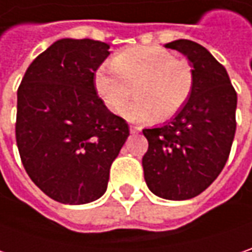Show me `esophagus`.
Masks as SVG:
<instances>
[{
    "instance_id": "34e87169",
    "label": "esophagus",
    "mask_w": 252,
    "mask_h": 252,
    "mask_svg": "<svg viewBox=\"0 0 252 252\" xmlns=\"http://www.w3.org/2000/svg\"><path fill=\"white\" fill-rule=\"evenodd\" d=\"M129 131H131V134H138V132H141V128L139 126H131Z\"/></svg>"
}]
</instances>
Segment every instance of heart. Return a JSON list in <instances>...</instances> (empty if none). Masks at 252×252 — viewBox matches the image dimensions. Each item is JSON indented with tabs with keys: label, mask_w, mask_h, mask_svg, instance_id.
Returning <instances> with one entry per match:
<instances>
[{
	"label": "heart",
	"mask_w": 252,
	"mask_h": 252,
	"mask_svg": "<svg viewBox=\"0 0 252 252\" xmlns=\"http://www.w3.org/2000/svg\"><path fill=\"white\" fill-rule=\"evenodd\" d=\"M113 69L100 67L94 76L95 92L115 114L131 97L138 98L126 110L131 121L169 120L186 104L193 89V70L183 59L159 46H132L113 59Z\"/></svg>",
	"instance_id": "b5f03b06"
}]
</instances>
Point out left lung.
<instances>
[{
    "mask_svg": "<svg viewBox=\"0 0 252 252\" xmlns=\"http://www.w3.org/2000/svg\"><path fill=\"white\" fill-rule=\"evenodd\" d=\"M165 48L188 58L193 89L175 118L142 131L148 139L144 178L159 197L188 200L206 190L224 168L237 126V93L224 66L202 45L178 39Z\"/></svg>",
    "mask_w": 252,
    "mask_h": 252,
    "instance_id": "left-lung-1",
    "label": "left lung"
}]
</instances>
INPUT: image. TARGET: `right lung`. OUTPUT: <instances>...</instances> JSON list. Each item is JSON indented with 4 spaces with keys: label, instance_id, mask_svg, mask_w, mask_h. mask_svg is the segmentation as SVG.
Instances as JSON below:
<instances>
[{
    "label": "right lung",
    "instance_id": "obj_1",
    "mask_svg": "<svg viewBox=\"0 0 252 252\" xmlns=\"http://www.w3.org/2000/svg\"><path fill=\"white\" fill-rule=\"evenodd\" d=\"M110 45L59 39L32 62L18 89L15 137L32 182L63 204H86L107 190L111 163L129 135L94 87Z\"/></svg>",
    "mask_w": 252,
    "mask_h": 252
}]
</instances>
